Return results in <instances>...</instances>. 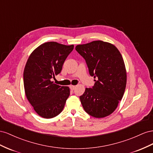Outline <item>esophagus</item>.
<instances>
[{"instance_id":"1","label":"esophagus","mask_w":153,"mask_h":153,"mask_svg":"<svg viewBox=\"0 0 153 153\" xmlns=\"http://www.w3.org/2000/svg\"><path fill=\"white\" fill-rule=\"evenodd\" d=\"M75 88H76V86H74V85L70 86V88H71L72 90H74V89H75Z\"/></svg>"}]
</instances>
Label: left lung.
<instances>
[{
	"label": "left lung",
	"mask_w": 153,
	"mask_h": 153,
	"mask_svg": "<svg viewBox=\"0 0 153 153\" xmlns=\"http://www.w3.org/2000/svg\"><path fill=\"white\" fill-rule=\"evenodd\" d=\"M90 75L95 79L92 88H86L79 97L85 111L95 118L110 115L123 99L127 81L125 64L117 48L108 42L94 41L78 45Z\"/></svg>",
	"instance_id": "obj_1"
}]
</instances>
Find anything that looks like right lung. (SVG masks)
Masks as SVG:
<instances>
[{
    "label": "right lung",
    "instance_id": "1",
    "mask_svg": "<svg viewBox=\"0 0 153 153\" xmlns=\"http://www.w3.org/2000/svg\"><path fill=\"white\" fill-rule=\"evenodd\" d=\"M73 49L74 45L46 42L33 51L25 64V95L34 111L45 119L59 115L69 97L68 86L54 84L51 79L62 71L65 59Z\"/></svg>",
    "mask_w": 153,
    "mask_h": 153
}]
</instances>
